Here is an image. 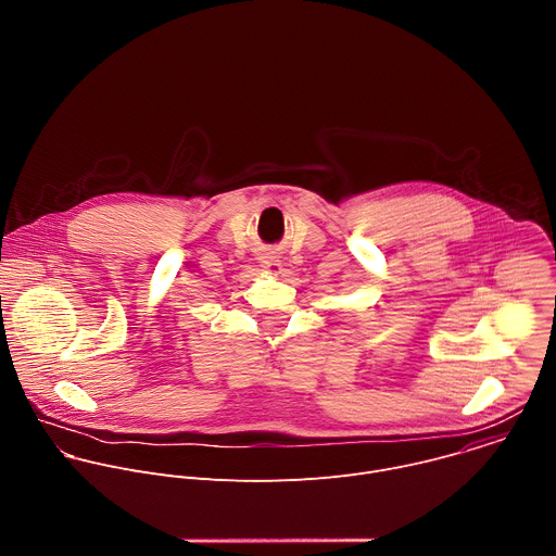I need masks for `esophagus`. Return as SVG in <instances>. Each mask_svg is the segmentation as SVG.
<instances>
[{
	"mask_svg": "<svg viewBox=\"0 0 556 556\" xmlns=\"http://www.w3.org/2000/svg\"><path fill=\"white\" fill-rule=\"evenodd\" d=\"M262 268L270 275H279L281 273V262L277 255H264L262 257Z\"/></svg>",
	"mask_w": 556,
	"mask_h": 556,
	"instance_id": "esophagus-1",
	"label": "esophagus"
}]
</instances>
